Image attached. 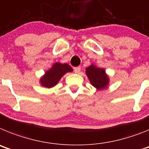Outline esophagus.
Listing matches in <instances>:
<instances>
[{
    "label": "esophagus",
    "instance_id": "1",
    "mask_svg": "<svg viewBox=\"0 0 149 149\" xmlns=\"http://www.w3.org/2000/svg\"><path fill=\"white\" fill-rule=\"evenodd\" d=\"M80 70H81V67H74V72L76 73H79Z\"/></svg>",
    "mask_w": 149,
    "mask_h": 149
}]
</instances>
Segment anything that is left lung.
Here are the masks:
<instances>
[{
  "instance_id": "obj_1",
  "label": "left lung",
  "mask_w": 149,
  "mask_h": 149,
  "mask_svg": "<svg viewBox=\"0 0 149 149\" xmlns=\"http://www.w3.org/2000/svg\"><path fill=\"white\" fill-rule=\"evenodd\" d=\"M85 74L88 76L91 84L97 90H101L108 87L109 78L103 68L91 64L85 69Z\"/></svg>"
}]
</instances>
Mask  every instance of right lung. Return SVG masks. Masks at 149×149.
<instances>
[{
  "label": "right lung",
  "instance_id": "1",
  "mask_svg": "<svg viewBox=\"0 0 149 149\" xmlns=\"http://www.w3.org/2000/svg\"><path fill=\"white\" fill-rule=\"evenodd\" d=\"M69 72H73V68L67 64L56 62L40 79V83L45 88H52L58 84L62 76Z\"/></svg>",
  "mask_w": 149,
  "mask_h": 149
}]
</instances>
